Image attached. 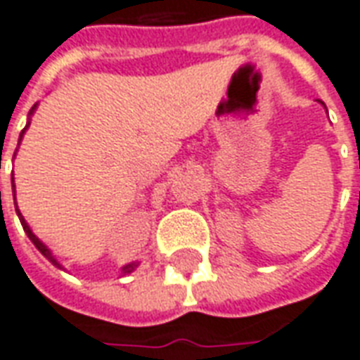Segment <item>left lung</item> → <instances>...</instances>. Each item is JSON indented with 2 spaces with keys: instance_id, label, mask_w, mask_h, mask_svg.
I'll return each instance as SVG.
<instances>
[{
  "instance_id": "left-lung-1",
  "label": "left lung",
  "mask_w": 360,
  "mask_h": 360,
  "mask_svg": "<svg viewBox=\"0 0 360 360\" xmlns=\"http://www.w3.org/2000/svg\"><path fill=\"white\" fill-rule=\"evenodd\" d=\"M320 103H321V101H320ZM321 105H323V103H321Z\"/></svg>"
}]
</instances>
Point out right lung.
Wrapping results in <instances>:
<instances>
[{
  "mask_svg": "<svg viewBox=\"0 0 360 360\" xmlns=\"http://www.w3.org/2000/svg\"><path fill=\"white\" fill-rule=\"evenodd\" d=\"M34 109H37V105H32V109L29 110V115H32V112H34ZM29 124H31V122H27V127L22 128L21 136H19V142H21V140H22V134H25V130L29 128ZM13 193H15V185H13ZM15 210H17V216H19V220H21V224H22V230H25V233L29 236V240H31L32 243H34V248H37V250H39L40 253L44 255V257L49 259L52 265H56L58 269H62V265H60L56 259H54V255H52V251H50L49 248H46V245H44V243H42V241H40L39 238H37V236L32 233V230H31V228H29V224L25 222V218H22V214H21V212H19V208H17V202H15ZM136 267H138L136 261H134V263H128V265H124V267L120 269V273H122V275H130V273H132V271H134V269H136Z\"/></svg>",
  "mask_w": 360,
  "mask_h": 360,
  "instance_id": "add662e5",
  "label": "right lung"
}]
</instances>
